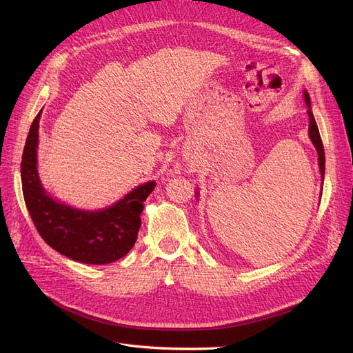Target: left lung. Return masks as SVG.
<instances>
[{"mask_svg": "<svg viewBox=\"0 0 353 353\" xmlns=\"http://www.w3.org/2000/svg\"><path fill=\"white\" fill-rule=\"evenodd\" d=\"M305 101L307 104V114H309V137H311V141L314 143L316 152H318V163H319V170H321V176L324 179V172H325V156H324V145L321 141V137H319L318 126L315 122V117L311 110V99H309V94L305 91Z\"/></svg>", "mask_w": 353, "mask_h": 353, "instance_id": "1", "label": "left lung"}]
</instances>
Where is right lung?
I'll return each instance as SVG.
<instances>
[{
    "mask_svg": "<svg viewBox=\"0 0 353 353\" xmlns=\"http://www.w3.org/2000/svg\"><path fill=\"white\" fill-rule=\"evenodd\" d=\"M41 112L30 125L20 166L25 203L39 236L50 248L77 262L105 265L123 258L137 241L143 203L156 183L137 187L103 210L85 212L60 205L46 193L37 172Z\"/></svg>",
    "mask_w": 353,
    "mask_h": 353,
    "instance_id": "right-lung-1",
    "label": "right lung"
}]
</instances>
